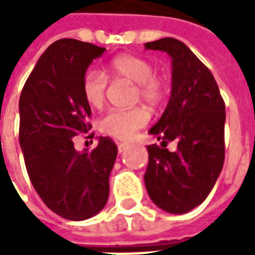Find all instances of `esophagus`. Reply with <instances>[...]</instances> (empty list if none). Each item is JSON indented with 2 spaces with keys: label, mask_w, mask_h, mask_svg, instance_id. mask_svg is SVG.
<instances>
[{
  "label": "esophagus",
  "mask_w": 255,
  "mask_h": 255,
  "mask_svg": "<svg viewBox=\"0 0 255 255\" xmlns=\"http://www.w3.org/2000/svg\"><path fill=\"white\" fill-rule=\"evenodd\" d=\"M127 147H128L127 143H119V146H117V150H119V153H123V151L127 149Z\"/></svg>",
  "instance_id": "esophagus-1"
}]
</instances>
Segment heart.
Returning <instances> with one entry per match:
<instances>
[{
  "mask_svg": "<svg viewBox=\"0 0 255 255\" xmlns=\"http://www.w3.org/2000/svg\"><path fill=\"white\" fill-rule=\"evenodd\" d=\"M109 69L116 80H127L136 84V100L140 98L147 105L157 106L164 98L165 86L154 76V69L147 60L132 54H122L112 60ZM106 89L108 78L102 71L91 68L84 73L82 93L90 106L100 108L104 104ZM147 123L149 113L143 108L113 109L100 120V129L113 138L127 140Z\"/></svg>",
  "mask_w": 255,
  "mask_h": 255,
  "instance_id": "obj_1",
  "label": "heart"
}]
</instances>
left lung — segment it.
I'll return each mask as SVG.
<instances>
[{"label":"left lung","instance_id":"left-lung-1","mask_svg":"<svg viewBox=\"0 0 255 255\" xmlns=\"http://www.w3.org/2000/svg\"><path fill=\"white\" fill-rule=\"evenodd\" d=\"M172 58V90L165 111L149 132L144 184L151 201L172 214L187 213L206 199L224 164L225 105L213 75L183 42L144 43ZM176 141L169 152L166 144Z\"/></svg>","mask_w":255,"mask_h":255}]
</instances>
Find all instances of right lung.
Returning <instances> with one entry per match:
<instances>
[{"instance_id":"add662e5","label":"right lung","mask_w":255,"mask_h":255,"mask_svg":"<svg viewBox=\"0 0 255 255\" xmlns=\"http://www.w3.org/2000/svg\"><path fill=\"white\" fill-rule=\"evenodd\" d=\"M106 49L76 39L47 47L27 79L19 101V140L27 173L47 208L82 221L100 213L109 197L117 157L111 138L100 136L93 151H78L73 140L90 129V105L82 80Z\"/></svg>"}]
</instances>
